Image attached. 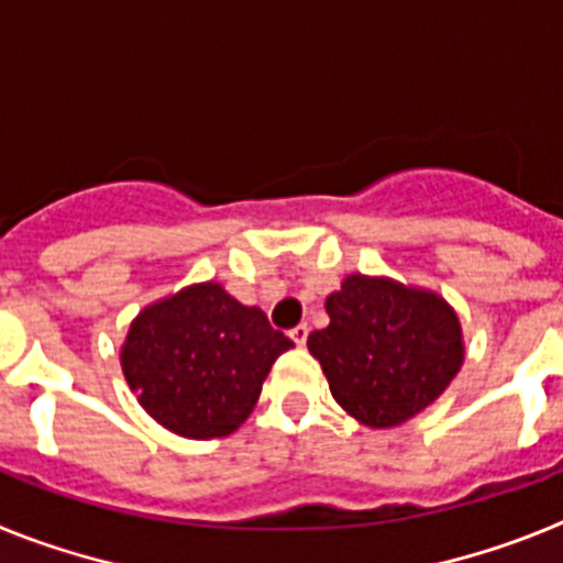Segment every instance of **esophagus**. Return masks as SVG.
Masks as SVG:
<instances>
[{"label":"esophagus","mask_w":563,"mask_h":563,"mask_svg":"<svg viewBox=\"0 0 563 563\" xmlns=\"http://www.w3.org/2000/svg\"><path fill=\"white\" fill-rule=\"evenodd\" d=\"M307 335H310V327H307V324H298L296 330H290V338H292V343H296V346H305Z\"/></svg>","instance_id":"34e87169"}]
</instances>
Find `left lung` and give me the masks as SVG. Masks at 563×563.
Here are the masks:
<instances>
[{"label":"left lung","instance_id":"left-lung-1","mask_svg":"<svg viewBox=\"0 0 563 563\" xmlns=\"http://www.w3.org/2000/svg\"><path fill=\"white\" fill-rule=\"evenodd\" d=\"M330 327L307 338L335 402L361 426L395 429L426 411L465 361L454 307L429 287L350 273L324 301Z\"/></svg>","mask_w":563,"mask_h":563}]
</instances>
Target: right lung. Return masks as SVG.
Masks as SVG:
<instances>
[{"label":"right lung","instance_id":"right-lung-1","mask_svg":"<svg viewBox=\"0 0 563 563\" xmlns=\"http://www.w3.org/2000/svg\"><path fill=\"white\" fill-rule=\"evenodd\" d=\"M292 346L258 307L200 282L143 307L121 343V369L152 420L186 440L228 437L251 417L262 383Z\"/></svg>","mask_w":563,"mask_h":563}]
</instances>
